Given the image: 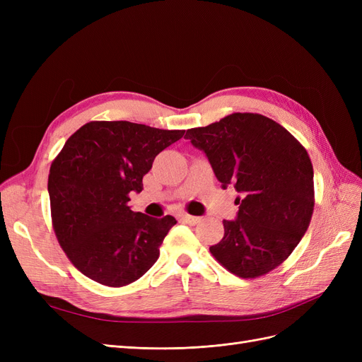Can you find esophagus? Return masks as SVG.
I'll list each match as a JSON object with an SVG mask.
<instances>
[{"label": "esophagus", "instance_id": "34e87169", "mask_svg": "<svg viewBox=\"0 0 362 362\" xmlns=\"http://www.w3.org/2000/svg\"><path fill=\"white\" fill-rule=\"evenodd\" d=\"M182 221H184L185 223H189V225H196V223L199 222V217L190 216V214H184V216H182Z\"/></svg>", "mask_w": 362, "mask_h": 362}]
</instances>
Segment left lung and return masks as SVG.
<instances>
[{
  "instance_id": "left-lung-1",
  "label": "left lung",
  "mask_w": 362,
  "mask_h": 362,
  "mask_svg": "<svg viewBox=\"0 0 362 362\" xmlns=\"http://www.w3.org/2000/svg\"><path fill=\"white\" fill-rule=\"evenodd\" d=\"M185 137L202 151L216 178L238 192L234 221L210 252L240 278L278 267L299 245L314 210L308 152L288 131L262 115L234 113Z\"/></svg>"
}]
</instances>
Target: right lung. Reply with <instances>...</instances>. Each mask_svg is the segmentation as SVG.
Instances as JSON below:
<instances>
[{"label":"right lung","instance_id":"add662e5","mask_svg":"<svg viewBox=\"0 0 362 362\" xmlns=\"http://www.w3.org/2000/svg\"><path fill=\"white\" fill-rule=\"evenodd\" d=\"M184 133L101 120L66 140L51 164L48 193L59 243L83 275L124 287L154 266L177 221L133 211L129 193L144 190L154 158Z\"/></svg>","mask_w":362,"mask_h":362}]
</instances>
